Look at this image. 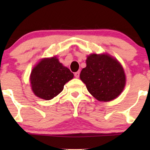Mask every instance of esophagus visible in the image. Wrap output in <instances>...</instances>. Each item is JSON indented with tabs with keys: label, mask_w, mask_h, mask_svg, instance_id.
Listing matches in <instances>:
<instances>
[{
	"label": "esophagus",
	"mask_w": 150,
	"mask_h": 150,
	"mask_svg": "<svg viewBox=\"0 0 150 150\" xmlns=\"http://www.w3.org/2000/svg\"><path fill=\"white\" fill-rule=\"evenodd\" d=\"M74 76H75L76 78H77V79H78V78H79V76H80V71H77V72H75Z\"/></svg>",
	"instance_id": "esophagus-1"
}]
</instances>
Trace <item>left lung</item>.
<instances>
[{"instance_id":"obj_1","label":"left lung","mask_w":150,"mask_h":150,"mask_svg":"<svg viewBox=\"0 0 150 150\" xmlns=\"http://www.w3.org/2000/svg\"><path fill=\"white\" fill-rule=\"evenodd\" d=\"M86 63L80 78L88 91L101 102L117 98L126 85V75L120 63L107 54H91Z\"/></svg>"}]
</instances>
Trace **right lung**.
Returning <instances> with one entry per match:
<instances>
[{
  "label": "right lung",
  "instance_id": "add662e5",
  "mask_svg": "<svg viewBox=\"0 0 150 150\" xmlns=\"http://www.w3.org/2000/svg\"><path fill=\"white\" fill-rule=\"evenodd\" d=\"M73 77V73L63 66L56 57L44 58L31 71L30 85L35 95L49 100L60 93L65 84Z\"/></svg>",
  "mask_w": 150,
  "mask_h": 150
}]
</instances>
